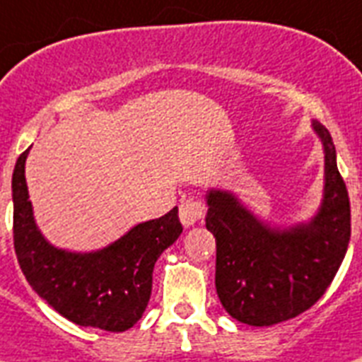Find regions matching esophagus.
I'll list each match as a JSON object with an SVG mask.
<instances>
[{
	"label": "esophagus",
	"instance_id": "1",
	"mask_svg": "<svg viewBox=\"0 0 362 362\" xmlns=\"http://www.w3.org/2000/svg\"><path fill=\"white\" fill-rule=\"evenodd\" d=\"M205 213H207V205L199 198H196V196H188L179 205V218H181L185 228L194 226L196 222L203 220Z\"/></svg>",
	"mask_w": 362,
	"mask_h": 362
}]
</instances>
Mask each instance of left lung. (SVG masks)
Segmentation results:
<instances>
[{"instance_id":"obj_1","label":"left lung","mask_w":362,"mask_h":362,"mask_svg":"<svg viewBox=\"0 0 362 362\" xmlns=\"http://www.w3.org/2000/svg\"><path fill=\"white\" fill-rule=\"evenodd\" d=\"M313 125L325 151V192L309 223L276 231L231 194H207L205 226L216 238L218 298L242 324L264 327L305 313L335 279L348 250L351 213L335 144L324 125Z\"/></svg>"}]
</instances>
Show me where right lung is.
<instances>
[{"label":"right lung","instance_id":"1","mask_svg":"<svg viewBox=\"0 0 362 362\" xmlns=\"http://www.w3.org/2000/svg\"><path fill=\"white\" fill-rule=\"evenodd\" d=\"M25 149L13 174L14 252L27 283L66 320L83 327L129 329L148 307L153 267L183 233L177 207L139 223L127 235L94 253L57 250L38 231L25 183Z\"/></svg>","mask_w":362,"mask_h":362}]
</instances>
